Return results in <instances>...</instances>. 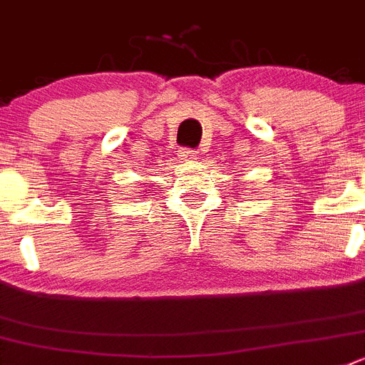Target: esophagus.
Listing matches in <instances>:
<instances>
[{
    "label": "esophagus",
    "instance_id": "esophagus-1",
    "mask_svg": "<svg viewBox=\"0 0 365 365\" xmlns=\"http://www.w3.org/2000/svg\"><path fill=\"white\" fill-rule=\"evenodd\" d=\"M179 154L182 161H195L197 159V150H193V148H182Z\"/></svg>",
    "mask_w": 365,
    "mask_h": 365
}]
</instances>
